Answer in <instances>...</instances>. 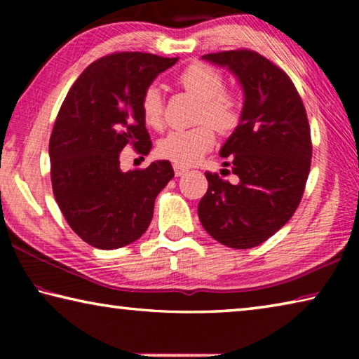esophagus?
I'll list each match as a JSON object with an SVG mask.
<instances>
[{"label": "esophagus", "instance_id": "1", "mask_svg": "<svg viewBox=\"0 0 359 359\" xmlns=\"http://www.w3.org/2000/svg\"><path fill=\"white\" fill-rule=\"evenodd\" d=\"M187 171H188L187 168L179 166V165H174V174H175V177H180V175H184Z\"/></svg>", "mask_w": 359, "mask_h": 359}]
</instances>
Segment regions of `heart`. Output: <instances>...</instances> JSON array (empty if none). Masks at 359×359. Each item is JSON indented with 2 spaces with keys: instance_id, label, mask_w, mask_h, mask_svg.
I'll use <instances>...</instances> for the list:
<instances>
[{
  "instance_id": "obj_1",
  "label": "heart",
  "mask_w": 359,
  "mask_h": 359,
  "mask_svg": "<svg viewBox=\"0 0 359 359\" xmlns=\"http://www.w3.org/2000/svg\"><path fill=\"white\" fill-rule=\"evenodd\" d=\"M179 83L203 101L199 112L203 121H209L220 133H228L238 125V101L223 92L224 82L220 71L204 63H193L180 72ZM141 114L150 128L160 130L163 126V98L156 87L145 90ZM214 130L208 123L191 130H174L158 142V155L179 166H190L214 145Z\"/></svg>"
}]
</instances>
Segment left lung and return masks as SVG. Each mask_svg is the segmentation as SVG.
<instances>
[{"label":"left lung","mask_w":359,"mask_h":359,"mask_svg":"<svg viewBox=\"0 0 359 359\" xmlns=\"http://www.w3.org/2000/svg\"><path fill=\"white\" fill-rule=\"evenodd\" d=\"M201 60L238 79L244 104L220 149L238 182L205 172L209 188L198 217L220 244L252 248L276 234L299 205L312 156L306 109L290 77L257 52L208 53Z\"/></svg>","instance_id":"8db88e82"}]
</instances>
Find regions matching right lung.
Returning a JSON list of instances; mask_svg holds the SVG:
<instances>
[{
    "instance_id": "add662e5",
    "label": "right lung",
    "mask_w": 359,
    "mask_h": 359,
    "mask_svg": "<svg viewBox=\"0 0 359 359\" xmlns=\"http://www.w3.org/2000/svg\"><path fill=\"white\" fill-rule=\"evenodd\" d=\"M177 62L114 53L90 65L66 95L48 144L52 188L66 222L90 245L114 250L141 238L158 193L174 177L168 160L123 172L120 154L133 145L149 155L142 95Z\"/></svg>"
}]
</instances>
